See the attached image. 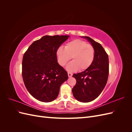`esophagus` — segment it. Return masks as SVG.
<instances>
[{"mask_svg": "<svg viewBox=\"0 0 132 132\" xmlns=\"http://www.w3.org/2000/svg\"><path fill=\"white\" fill-rule=\"evenodd\" d=\"M68 77H69V78H70V77H72L73 74L71 73H68Z\"/></svg>", "mask_w": 132, "mask_h": 132, "instance_id": "1", "label": "esophagus"}]
</instances>
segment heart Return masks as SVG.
Masks as SVG:
<instances>
[{
  "instance_id": "b5f03b06",
  "label": "heart",
  "mask_w": 132,
  "mask_h": 132,
  "mask_svg": "<svg viewBox=\"0 0 132 132\" xmlns=\"http://www.w3.org/2000/svg\"><path fill=\"white\" fill-rule=\"evenodd\" d=\"M56 55L57 62L61 66H64L72 58L73 61L67 65L66 69L74 72L79 68L81 70H85L91 65L95 57V50L93 46L85 41L75 39L68 43L64 48L59 47Z\"/></svg>"
}]
</instances>
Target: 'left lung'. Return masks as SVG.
Listing matches in <instances>:
<instances>
[{"mask_svg": "<svg viewBox=\"0 0 132 132\" xmlns=\"http://www.w3.org/2000/svg\"><path fill=\"white\" fill-rule=\"evenodd\" d=\"M88 41L95 50L93 63L81 73L74 74L77 83L72 89L74 97L81 102L94 100L102 93L109 73V57L102 46L89 37L81 36Z\"/></svg>", "mask_w": 132, "mask_h": 132, "instance_id": "left-lung-1", "label": "left lung"}]
</instances>
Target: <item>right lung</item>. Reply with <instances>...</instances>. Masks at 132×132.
Listing matches in <instances>:
<instances>
[{
  "label": "right lung",
  "mask_w": 132,
  "mask_h": 132,
  "mask_svg": "<svg viewBox=\"0 0 132 132\" xmlns=\"http://www.w3.org/2000/svg\"><path fill=\"white\" fill-rule=\"evenodd\" d=\"M69 37L45 36L32 43L23 55V82L29 93L39 101L54 100L61 85L68 78L67 71L57 62L56 52Z\"/></svg>",
  "instance_id": "right-lung-1"
}]
</instances>
